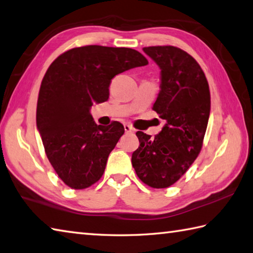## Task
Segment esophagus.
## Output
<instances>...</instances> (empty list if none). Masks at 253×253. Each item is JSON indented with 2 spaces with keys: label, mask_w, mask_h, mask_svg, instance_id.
Segmentation results:
<instances>
[{
  "label": "esophagus",
  "mask_w": 253,
  "mask_h": 253,
  "mask_svg": "<svg viewBox=\"0 0 253 253\" xmlns=\"http://www.w3.org/2000/svg\"><path fill=\"white\" fill-rule=\"evenodd\" d=\"M124 128H125V131L127 133H133V132H135V128H133L131 125H129V124H125V125H124Z\"/></svg>",
  "instance_id": "esophagus-1"
}]
</instances>
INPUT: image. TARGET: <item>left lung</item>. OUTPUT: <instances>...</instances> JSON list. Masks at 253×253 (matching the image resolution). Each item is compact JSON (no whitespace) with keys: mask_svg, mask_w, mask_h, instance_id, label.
Instances as JSON below:
<instances>
[{"mask_svg":"<svg viewBox=\"0 0 253 253\" xmlns=\"http://www.w3.org/2000/svg\"><path fill=\"white\" fill-rule=\"evenodd\" d=\"M161 69V91L152 110L167 124L155 138L137 131L140 146L131 163L139 179L153 189L179 181L199 157L211 112L204 71L191 54L174 46L143 48Z\"/></svg>","mask_w":253,"mask_h":253,"instance_id":"1","label":"left lung"}]
</instances>
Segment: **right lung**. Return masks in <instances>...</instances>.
Wrapping results in <instances>:
<instances>
[{
  "label": "right lung",
  "mask_w": 253,
  "mask_h": 253,
  "mask_svg": "<svg viewBox=\"0 0 253 253\" xmlns=\"http://www.w3.org/2000/svg\"><path fill=\"white\" fill-rule=\"evenodd\" d=\"M146 64L135 49L88 44L69 49L49 66L39 88L37 128L49 162L69 187L83 190L100 180L125 132L120 122L96 125L90 107L108 100L114 77Z\"/></svg>",
  "instance_id": "add662e5"
}]
</instances>
